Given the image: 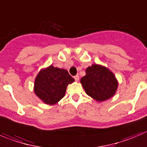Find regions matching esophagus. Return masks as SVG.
<instances>
[{"label":"esophagus","mask_w":147,"mask_h":147,"mask_svg":"<svg viewBox=\"0 0 147 147\" xmlns=\"http://www.w3.org/2000/svg\"><path fill=\"white\" fill-rule=\"evenodd\" d=\"M74 78H75V81H78V80H79V75H75V76L74 77Z\"/></svg>","instance_id":"obj_1"}]
</instances>
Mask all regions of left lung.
<instances>
[{
	"label": "left lung",
	"instance_id": "8db88e82",
	"mask_svg": "<svg viewBox=\"0 0 147 147\" xmlns=\"http://www.w3.org/2000/svg\"><path fill=\"white\" fill-rule=\"evenodd\" d=\"M86 75L80 80L86 94L98 101L113 96L117 90V80L112 72L102 66L94 64L88 67Z\"/></svg>",
	"mask_w": 147,
	"mask_h": 147
}]
</instances>
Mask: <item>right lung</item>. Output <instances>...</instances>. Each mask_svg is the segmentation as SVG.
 Wrapping results in <instances>:
<instances>
[{"mask_svg": "<svg viewBox=\"0 0 147 147\" xmlns=\"http://www.w3.org/2000/svg\"><path fill=\"white\" fill-rule=\"evenodd\" d=\"M74 80L67 70L51 65L35 78V93L46 104L54 105L64 96L67 85Z\"/></svg>", "mask_w": 147, "mask_h": 147, "instance_id": "add662e5", "label": "right lung"}]
</instances>
